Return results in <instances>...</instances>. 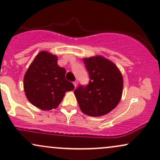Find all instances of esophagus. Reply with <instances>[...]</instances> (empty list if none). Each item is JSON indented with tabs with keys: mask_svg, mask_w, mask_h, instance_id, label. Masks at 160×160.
Returning <instances> with one entry per match:
<instances>
[{
	"mask_svg": "<svg viewBox=\"0 0 160 160\" xmlns=\"http://www.w3.org/2000/svg\"><path fill=\"white\" fill-rule=\"evenodd\" d=\"M73 84H74V86H75V87H76V86H78V82L77 81V80H75L74 82H73Z\"/></svg>",
	"mask_w": 160,
	"mask_h": 160,
	"instance_id": "34e87169",
	"label": "esophagus"
}]
</instances>
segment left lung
Here are the masks:
<instances>
[{
	"instance_id": "obj_1",
	"label": "left lung",
	"mask_w": 160,
	"mask_h": 160,
	"mask_svg": "<svg viewBox=\"0 0 160 160\" xmlns=\"http://www.w3.org/2000/svg\"><path fill=\"white\" fill-rule=\"evenodd\" d=\"M89 81L80 85L74 95L82 113L92 117L107 114L120 102L123 80L113 62L102 56L84 58Z\"/></svg>"
}]
</instances>
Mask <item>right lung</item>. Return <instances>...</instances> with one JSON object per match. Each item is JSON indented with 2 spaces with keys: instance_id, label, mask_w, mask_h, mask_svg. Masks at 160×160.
<instances>
[{
  "instance_id": "right-lung-1",
  "label": "right lung",
  "mask_w": 160,
  "mask_h": 160,
  "mask_svg": "<svg viewBox=\"0 0 160 160\" xmlns=\"http://www.w3.org/2000/svg\"><path fill=\"white\" fill-rule=\"evenodd\" d=\"M57 61L56 56L42 51L29 66L24 78L27 98L41 110L56 108L66 92L74 89L72 82L65 79V69L59 67Z\"/></svg>"
}]
</instances>
